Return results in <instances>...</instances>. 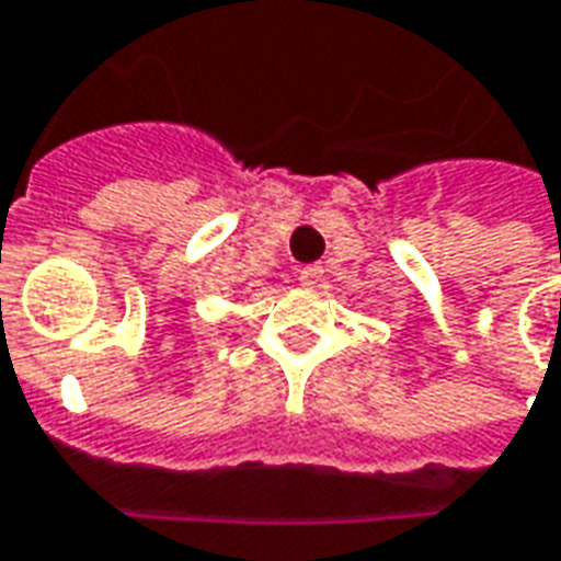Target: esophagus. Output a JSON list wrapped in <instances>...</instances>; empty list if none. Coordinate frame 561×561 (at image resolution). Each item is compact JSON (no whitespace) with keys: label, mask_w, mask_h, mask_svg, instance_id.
Segmentation results:
<instances>
[{"label":"esophagus","mask_w":561,"mask_h":561,"mask_svg":"<svg viewBox=\"0 0 561 561\" xmlns=\"http://www.w3.org/2000/svg\"><path fill=\"white\" fill-rule=\"evenodd\" d=\"M321 273H324V270L318 267V264H309V267L300 270V285H306V288H316L318 282H321Z\"/></svg>","instance_id":"obj_1"}]
</instances>
